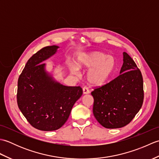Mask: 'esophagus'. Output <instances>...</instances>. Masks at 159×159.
Returning <instances> with one entry per match:
<instances>
[{"label":"esophagus","instance_id":"obj_1","mask_svg":"<svg viewBox=\"0 0 159 159\" xmlns=\"http://www.w3.org/2000/svg\"><path fill=\"white\" fill-rule=\"evenodd\" d=\"M83 93L84 94H87V93H89V89L88 87H87V86H85L83 88Z\"/></svg>","mask_w":159,"mask_h":159}]
</instances>
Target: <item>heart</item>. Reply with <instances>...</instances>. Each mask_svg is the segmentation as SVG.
<instances>
[{"instance_id": "b5f03b06", "label": "heart", "mask_w": 159, "mask_h": 159, "mask_svg": "<svg viewBox=\"0 0 159 159\" xmlns=\"http://www.w3.org/2000/svg\"><path fill=\"white\" fill-rule=\"evenodd\" d=\"M78 67L90 68L87 72V80L91 85L102 86L109 79L116 67L113 57L107 54L94 51L81 56L78 61ZM78 69L74 67L72 72L76 73Z\"/></svg>"}]
</instances>
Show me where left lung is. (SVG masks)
<instances>
[{
    "instance_id": "obj_1",
    "label": "left lung",
    "mask_w": 159,
    "mask_h": 159,
    "mask_svg": "<svg viewBox=\"0 0 159 159\" xmlns=\"http://www.w3.org/2000/svg\"><path fill=\"white\" fill-rule=\"evenodd\" d=\"M120 74L91 93L93 97V113L107 128H119L129 124L143 102V81L141 71L126 52Z\"/></svg>"
}]
</instances>
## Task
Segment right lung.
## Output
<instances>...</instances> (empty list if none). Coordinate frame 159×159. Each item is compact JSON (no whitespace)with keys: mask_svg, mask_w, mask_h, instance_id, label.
Here are the masks:
<instances>
[{"mask_svg":"<svg viewBox=\"0 0 159 159\" xmlns=\"http://www.w3.org/2000/svg\"><path fill=\"white\" fill-rule=\"evenodd\" d=\"M59 46H46L30 58L18 81L17 102L32 126L56 130L68 119L74 103L83 94L80 86L68 87L55 81L45 70L43 61L55 55Z\"/></svg>","mask_w":159,"mask_h":159,"instance_id":"right-lung-1","label":"right lung"}]
</instances>
